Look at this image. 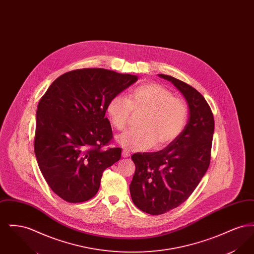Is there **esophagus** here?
<instances>
[{
    "mask_svg": "<svg viewBox=\"0 0 254 254\" xmlns=\"http://www.w3.org/2000/svg\"><path fill=\"white\" fill-rule=\"evenodd\" d=\"M122 156L124 158H128L130 156V153H129L127 150L124 149V150L122 151Z\"/></svg>",
    "mask_w": 254,
    "mask_h": 254,
    "instance_id": "esophagus-1",
    "label": "esophagus"
}]
</instances>
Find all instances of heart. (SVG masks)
<instances>
[{
    "instance_id": "1",
    "label": "heart",
    "mask_w": 254,
    "mask_h": 254,
    "mask_svg": "<svg viewBox=\"0 0 254 254\" xmlns=\"http://www.w3.org/2000/svg\"><path fill=\"white\" fill-rule=\"evenodd\" d=\"M133 114H142L137 129L124 133L117 138L120 145L131 150L143 151L154 146L162 149L174 142L184 131L189 110L186 103L173 96L163 85H139L127 98L113 97L107 106V114L112 127L124 130Z\"/></svg>"
}]
</instances>
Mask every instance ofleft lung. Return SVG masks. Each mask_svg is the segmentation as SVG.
<instances>
[{"label":"left lung","mask_w":254,"mask_h":254,"mask_svg":"<svg viewBox=\"0 0 254 254\" xmlns=\"http://www.w3.org/2000/svg\"><path fill=\"white\" fill-rule=\"evenodd\" d=\"M159 76L181 91L190 116L181 135L166 148L131 156L136 167L129 185L131 199L151 215L179 206L193 192L209 167L214 132L213 114L203 95L174 77Z\"/></svg>","instance_id":"left-lung-1"}]
</instances>
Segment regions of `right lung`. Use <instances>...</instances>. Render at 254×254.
I'll return each mask as SVG.
<instances>
[{
  "instance_id": "obj_1",
  "label": "right lung",
  "mask_w": 254,
  "mask_h": 254,
  "mask_svg": "<svg viewBox=\"0 0 254 254\" xmlns=\"http://www.w3.org/2000/svg\"><path fill=\"white\" fill-rule=\"evenodd\" d=\"M138 80L105 68H82L57 78L41 98L34 151L53 192L68 203L95 196L103 171L121 158L105 117L110 99Z\"/></svg>"
}]
</instances>
